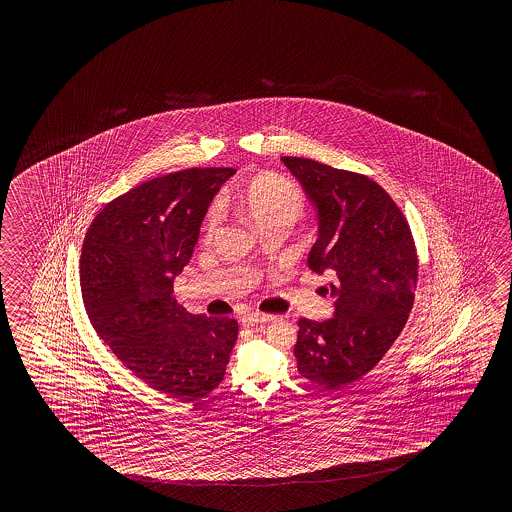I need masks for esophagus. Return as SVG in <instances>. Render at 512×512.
<instances>
[{"label": "esophagus", "instance_id": "34e87169", "mask_svg": "<svg viewBox=\"0 0 512 512\" xmlns=\"http://www.w3.org/2000/svg\"><path fill=\"white\" fill-rule=\"evenodd\" d=\"M272 320H274V315H263V313H249V315L241 316V326H261V324H267V322H272Z\"/></svg>", "mask_w": 512, "mask_h": 512}]
</instances>
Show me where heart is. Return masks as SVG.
<instances>
[{"label": "heart", "mask_w": 512, "mask_h": 512, "mask_svg": "<svg viewBox=\"0 0 512 512\" xmlns=\"http://www.w3.org/2000/svg\"><path fill=\"white\" fill-rule=\"evenodd\" d=\"M241 212L251 219L256 229L272 225L293 227L304 214V196L296 186L280 175H260L249 181L234 197ZM221 208H210L205 218V236H214L221 225Z\"/></svg>", "instance_id": "b5f03b06"}]
</instances>
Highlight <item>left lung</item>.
I'll return each mask as SVG.
<instances>
[{
  "mask_svg": "<svg viewBox=\"0 0 512 512\" xmlns=\"http://www.w3.org/2000/svg\"><path fill=\"white\" fill-rule=\"evenodd\" d=\"M285 168L315 210L316 241L307 265L331 274L333 318L298 320L296 368L305 379L340 390L384 357L414 305L417 254L401 210L364 175L300 157Z\"/></svg>",
  "mask_w": 512,
  "mask_h": 512,
  "instance_id": "left-lung-1",
  "label": "left lung"
}]
</instances>
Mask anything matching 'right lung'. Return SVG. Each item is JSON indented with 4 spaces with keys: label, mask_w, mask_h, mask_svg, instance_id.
Here are the masks:
<instances>
[{
    "label": "right lung",
    "mask_w": 512,
    "mask_h": 512,
    "mask_svg": "<svg viewBox=\"0 0 512 512\" xmlns=\"http://www.w3.org/2000/svg\"><path fill=\"white\" fill-rule=\"evenodd\" d=\"M232 168H190L131 188L87 230L80 287L98 337L153 390L197 401L225 377L234 318L190 315L174 296Z\"/></svg>",
    "instance_id": "add662e5"
}]
</instances>
